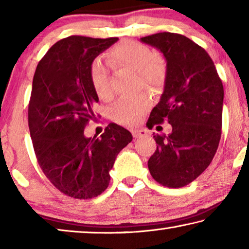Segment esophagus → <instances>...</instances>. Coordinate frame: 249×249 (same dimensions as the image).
I'll return each mask as SVG.
<instances>
[{
  "mask_svg": "<svg viewBox=\"0 0 249 249\" xmlns=\"http://www.w3.org/2000/svg\"><path fill=\"white\" fill-rule=\"evenodd\" d=\"M132 134L135 138H140V137H144L147 135V132L145 129H133Z\"/></svg>",
  "mask_w": 249,
  "mask_h": 249,
  "instance_id": "obj_1",
  "label": "esophagus"
}]
</instances>
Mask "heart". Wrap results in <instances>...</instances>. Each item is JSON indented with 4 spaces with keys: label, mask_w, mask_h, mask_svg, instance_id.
Listing matches in <instances>:
<instances>
[{
    "label": "heart",
    "mask_w": 249,
    "mask_h": 249,
    "mask_svg": "<svg viewBox=\"0 0 249 249\" xmlns=\"http://www.w3.org/2000/svg\"><path fill=\"white\" fill-rule=\"evenodd\" d=\"M108 64L120 68L125 67L137 72L138 81L144 87L157 88L162 82L165 68L159 58L154 57L146 45L134 40H124L114 46L107 54ZM91 83L96 95L102 100L112 96L107 69L100 62L91 68ZM150 98L146 93H140L122 99L113 108L116 122L124 125H133L144 115L150 107Z\"/></svg>",
    "instance_id": "1"
}]
</instances>
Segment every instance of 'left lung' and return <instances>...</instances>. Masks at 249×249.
<instances>
[{
  "label": "left lung",
  "instance_id": "1",
  "mask_svg": "<svg viewBox=\"0 0 249 249\" xmlns=\"http://www.w3.org/2000/svg\"><path fill=\"white\" fill-rule=\"evenodd\" d=\"M141 41L166 59L163 92L153 108L149 125L167 121L169 135H155L157 149L148 160L153 178L168 188L196 179L212 161L221 140L224 90L205 50L175 33H158Z\"/></svg>",
  "mask_w": 249,
  "mask_h": 249
}]
</instances>
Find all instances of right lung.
<instances>
[{
  "mask_svg": "<svg viewBox=\"0 0 249 249\" xmlns=\"http://www.w3.org/2000/svg\"><path fill=\"white\" fill-rule=\"evenodd\" d=\"M117 40L67 37L48 50L34 74L28 105L34 150L50 182L74 199L95 197L107 188L116 156L133 140L117 124H109L100 137L84 135L99 102L92 64Z\"/></svg>",
  "mask_w": 249,
  "mask_h": 249,
  "instance_id": "add662e5",
  "label": "right lung"
}]
</instances>
